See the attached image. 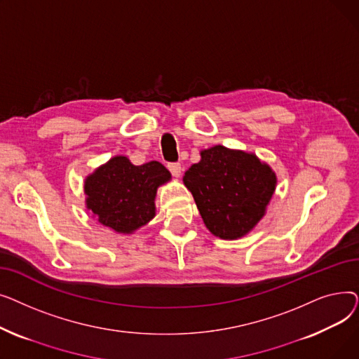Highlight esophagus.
<instances>
[{"label": "esophagus", "instance_id": "1", "mask_svg": "<svg viewBox=\"0 0 359 359\" xmlns=\"http://www.w3.org/2000/svg\"><path fill=\"white\" fill-rule=\"evenodd\" d=\"M167 168L170 170V173H172L175 177H179L182 175V165H180V163H168Z\"/></svg>", "mask_w": 359, "mask_h": 359}]
</instances>
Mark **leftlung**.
Returning <instances> with one entry per match:
<instances>
[{
	"instance_id": "1",
	"label": "left lung",
	"mask_w": 359,
	"mask_h": 359,
	"mask_svg": "<svg viewBox=\"0 0 359 359\" xmlns=\"http://www.w3.org/2000/svg\"><path fill=\"white\" fill-rule=\"evenodd\" d=\"M199 214L214 236L234 240L248 234L265 215L276 186L271 167L255 154L215 145L184 173Z\"/></svg>"
}]
</instances>
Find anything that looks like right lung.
<instances>
[{
	"instance_id": "right-lung-1",
	"label": "right lung",
	"mask_w": 359,
	"mask_h": 359,
	"mask_svg": "<svg viewBox=\"0 0 359 359\" xmlns=\"http://www.w3.org/2000/svg\"><path fill=\"white\" fill-rule=\"evenodd\" d=\"M170 177L158 161L134 165L126 157L110 158L86 179L87 208L118 233H132L156 215L157 187Z\"/></svg>"
}]
</instances>
